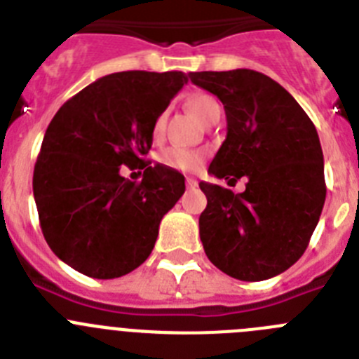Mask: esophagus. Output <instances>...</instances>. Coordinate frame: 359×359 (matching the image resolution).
I'll return each instance as SVG.
<instances>
[{
    "label": "esophagus",
    "instance_id": "34e87169",
    "mask_svg": "<svg viewBox=\"0 0 359 359\" xmlns=\"http://www.w3.org/2000/svg\"><path fill=\"white\" fill-rule=\"evenodd\" d=\"M186 186L189 187V189H195V187L198 186V180L191 179V177H187V179H186Z\"/></svg>",
    "mask_w": 359,
    "mask_h": 359
}]
</instances>
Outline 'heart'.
<instances>
[{
    "instance_id": "1",
    "label": "heart",
    "mask_w": 359,
    "mask_h": 359,
    "mask_svg": "<svg viewBox=\"0 0 359 359\" xmlns=\"http://www.w3.org/2000/svg\"><path fill=\"white\" fill-rule=\"evenodd\" d=\"M187 107L191 109L193 114L200 119V121H205L209 114L216 109H219L218 102H216L212 96L209 95H193L187 98ZM164 121H166V116L161 114L159 118L156 119V123H154V128H151V134L156 140H159L161 135L164 132ZM159 161L164 164V166L172 168V170H177V172H195L202 166L203 156L200 151L195 150H187V148H177V147H170L164 148L161 151Z\"/></svg>"
}]
</instances>
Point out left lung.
Listing matches in <instances>:
<instances>
[{
    "label": "left lung",
    "instance_id": "8db88e82",
    "mask_svg": "<svg viewBox=\"0 0 359 359\" xmlns=\"http://www.w3.org/2000/svg\"><path fill=\"white\" fill-rule=\"evenodd\" d=\"M189 79L218 96L227 116V137L209 173L248 180L238 195L200 182L208 196L198 219L203 250L234 279L279 276L304 254L325 202L315 125L283 86L259 71H200Z\"/></svg>",
    "mask_w": 359,
    "mask_h": 359
}]
</instances>
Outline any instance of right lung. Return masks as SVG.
Listing matches in <instances>:
<instances>
[{"instance_id": "right-lung-1", "label": "right lung", "mask_w": 359, "mask_h": 359, "mask_svg": "<svg viewBox=\"0 0 359 359\" xmlns=\"http://www.w3.org/2000/svg\"><path fill=\"white\" fill-rule=\"evenodd\" d=\"M184 83L182 71L112 73L67 100L48 125L34 198L44 240L76 272L114 279L154 250L161 219L186 184L144 156L156 119ZM121 165L143 169L142 182L125 180Z\"/></svg>"}]
</instances>
